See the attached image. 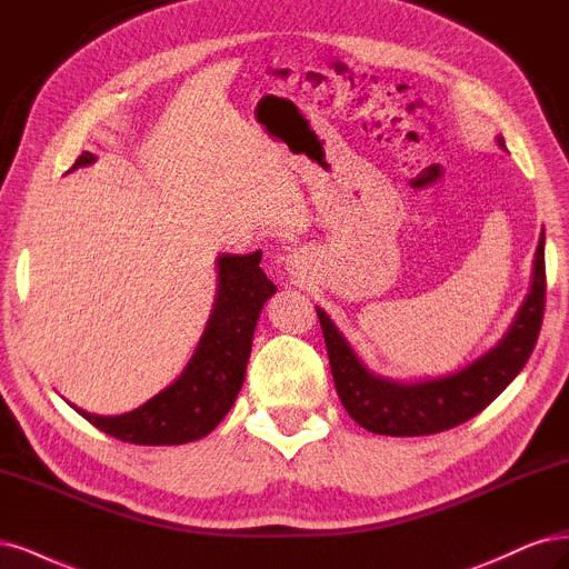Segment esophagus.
Here are the masks:
<instances>
[{
    "instance_id": "34e87169",
    "label": "esophagus",
    "mask_w": 569,
    "mask_h": 569,
    "mask_svg": "<svg viewBox=\"0 0 569 569\" xmlns=\"http://www.w3.org/2000/svg\"><path fill=\"white\" fill-rule=\"evenodd\" d=\"M286 267H288L290 271L300 269V267H302V254H300V252H292V254H288V258H286Z\"/></svg>"
}]
</instances>
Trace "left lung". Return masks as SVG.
Wrapping results in <instances>:
<instances>
[{"mask_svg":"<svg viewBox=\"0 0 569 569\" xmlns=\"http://www.w3.org/2000/svg\"><path fill=\"white\" fill-rule=\"evenodd\" d=\"M497 141L506 149L503 137H497ZM543 243L546 236L541 231L529 292L503 338L466 369L445 378L401 382L373 373L331 317L317 307L336 390L347 413L376 435L420 437L461 426L487 409L522 371L537 345L546 305Z\"/></svg>","mask_w":569,"mask_h":569,"instance_id":"obj_1","label":"left lung"}]
</instances>
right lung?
<instances>
[{
    "instance_id": "add662e5",
    "label": "right lung",
    "mask_w": 569,
    "mask_h": 569,
    "mask_svg": "<svg viewBox=\"0 0 569 569\" xmlns=\"http://www.w3.org/2000/svg\"><path fill=\"white\" fill-rule=\"evenodd\" d=\"M97 160L84 151L72 170ZM262 252L219 254L217 296L203 336L181 376L146 405L120 416L76 409L91 426L130 445L172 447L212 432L241 392L254 326L264 302L277 292L260 267Z\"/></svg>"
}]
</instances>
